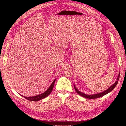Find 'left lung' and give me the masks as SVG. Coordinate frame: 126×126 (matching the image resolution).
I'll return each instance as SVG.
<instances>
[{
    "instance_id": "obj_1",
    "label": "left lung",
    "mask_w": 126,
    "mask_h": 126,
    "mask_svg": "<svg viewBox=\"0 0 126 126\" xmlns=\"http://www.w3.org/2000/svg\"><path fill=\"white\" fill-rule=\"evenodd\" d=\"M119 76H120V73H119V74H118L116 81H115V82L114 83L113 85H112L111 86H110L109 88H108L107 90H106L105 91H103V92H102V93H98V94H86L83 93H82V92H81V91H80L79 90H78V89H77V88H76L75 85H74V88H75V89L76 92H77L79 95L81 96L82 97H83L88 98V99H90L100 98V97H102L103 96H104V95L109 93L110 92H111V91L114 88H115V87L116 86V85H117V83L118 82V80H119Z\"/></svg>"
}]
</instances>
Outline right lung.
<instances>
[{
    "mask_svg": "<svg viewBox=\"0 0 126 126\" xmlns=\"http://www.w3.org/2000/svg\"><path fill=\"white\" fill-rule=\"evenodd\" d=\"M56 79H55L53 82H52V83L51 84V85L49 86V87L47 89V90H46L44 93H42L41 94H38L36 95L35 96H32V97H25L24 96H22V95H21L22 97H23L24 98H26V99L29 100L30 101H39L41 99H43L47 97L49 94H50L51 93V91L53 89V88H54V84H55V82L56 81Z\"/></svg>",
    "mask_w": 126,
    "mask_h": 126,
    "instance_id": "1",
    "label": "right lung"
}]
</instances>
